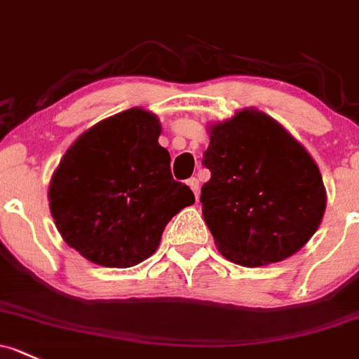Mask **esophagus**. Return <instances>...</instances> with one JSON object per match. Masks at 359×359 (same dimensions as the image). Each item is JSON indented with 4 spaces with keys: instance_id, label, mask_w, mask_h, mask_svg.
Instances as JSON below:
<instances>
[{
    "instance_id": "1",
    "label": "esophagus",
    "mask_w": 359,
    "mask_h": 359,
    "mask_svg": "<svg viewBox=\"0 0 359 359\" xmlns=\"http://www.w3.org/2000/svg\"><path fill=\"white\" fill-rule=\"evenodd\" d=\"M187 184H189L192 192H194L196 199H199V180L196 179V177H191V179L187 180Z\"/></svg>"
}]
</instances>
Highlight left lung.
I'll use <instances>...</instances> for the list:
<instances>
[{"label":"left lung","mask_w":359,"mask_h":359,"mask_svg":"<svg viewBox=\"0 0 359 359\" xmlns=\"http://www.w3.org/2000/svg\"><path fill=\"white\" fill-rule=\"evenodd\" d=\"M203 165V217L222 255L263 266L311 239L327 206L322 173L284 127L258 110L211 126Z\"/></svg>","instance_id":"left-lung-1"}]
</instances>
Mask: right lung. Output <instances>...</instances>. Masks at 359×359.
<instances>
[{"label":"right lung","mask_w":359,"mask_h":359,"mask_svg":"<svg viewBox=\"0 0 359 359\" xmlns=\"http://www.w3.org/2000/svg\"><path fill=\"white\" fill-rule=\"evenodd\" d=\"M160 122L130 108L86 130L63 154L50 182V210L63 241L86 259L129 269L160 246L165 227L194 203L173 180Z\"/></svg>","instance_id":"obj_1"}]
</instances>
